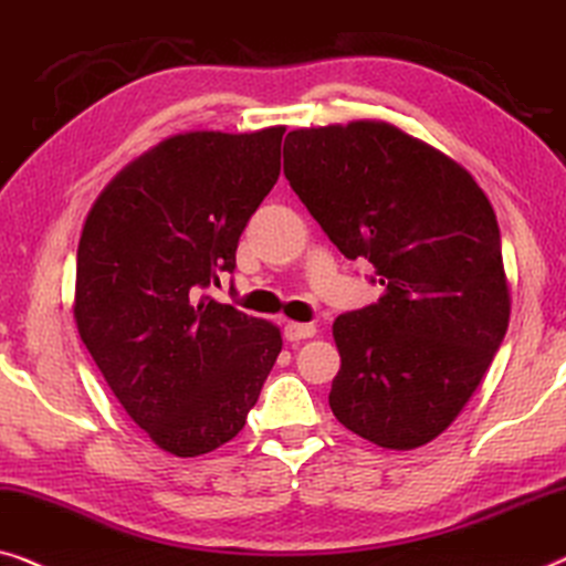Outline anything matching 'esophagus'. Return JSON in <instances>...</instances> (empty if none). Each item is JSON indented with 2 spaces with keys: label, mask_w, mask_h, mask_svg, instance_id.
I'll return each instance as SVG.
<instances>
[{
  "label": "esophagus",
  "mask_w": 566,
  "mask_h": 566,
  "mask_svg": "<svg viewBox=\"0 0 566 566\" xmlns=\"http://www.w3.org/2000/svg\"><path fill=\"white\" fill-rule=\"evenodd\" d=\"M317 333V328L313 323H286L284 325V338L286 340H305V338H313Z\"/></svg>",
  "instance_id": "34e87169"
}]
</instances>
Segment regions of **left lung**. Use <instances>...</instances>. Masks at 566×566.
I'll return each mask as SVG.
<instances>
[{
  "instance_id": "obj_1",
  "label": "left lung",
  "mask_w": 566,
  "mask_h": 566,
  "mask_svg": "<svg viewBox=\"0 0 566 566\" xmlns=\"http://www.w3.org/2000/svg\"><path fill=\"white\" fill-rule=\"evenodd\" d=\"M284 177L346 259L387 290L333 323L338 423L381 449L449 428L511 323L495 210L464 166L381 120L297 127Z\"/></svg>"
}]
</instances>
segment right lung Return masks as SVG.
Here are the masks:
<instances>
[{
    "mask_svg": "<svg viewBox=\"0 0 566 566\" xmlns=\"http://www.w3.org/2000/svg\"><path fill=\"white\" fill-rule=\"evenodd\" d=\"M179 133L115 174L86 214L74 321L94 364L158 449L235 439L282 352L274 323L207 297L280 179L282 135Z\"/></svg>",
    "mask_w": 566,
    "mask_h": 566,
    "instance_id": "right-lung-1",
    "label": "right lung"
}]
</instances>
